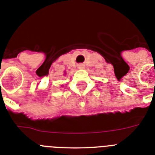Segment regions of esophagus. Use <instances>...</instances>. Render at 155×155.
<instances>
[{"label": "esophagus", "instance_id": "1", "mask_svg": "<svg viewBox=\"0 0 155 155\" xmlns=\"http://www.w3.org/2000/svg\"><path fill=\"white\" fill-rule=\"evenodd\" d=\"M78 68H84V64H79V65H78Z\"/></svg>", "mask_w": 155, "mask_h": 155}]
</instances>
